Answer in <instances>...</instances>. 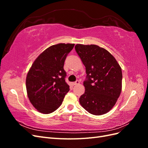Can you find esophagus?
<instances>
[{"label": "esophagus", "mask_w": 148, "mask_h": 148, "mask_svg": "<svg viewBox=\"0 0 148 148\" xmlns=\"http://www.w3.org/2000/svg\"><path fill=\"white\" fill-rule=\"evenodd\" d=\"M79 83V82L78 81V80H77V81H76V82H73L72 83V84H73V86H75V85H77V84H78Z\"/></svg>", "instance_id": "obj_1"}]
</instances>
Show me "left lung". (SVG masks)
<instances>
[{"instance_id": "obj_1", "label": "left lung", "mask_w": 148, "mask_h": 148, "mask_svg": "<svg viewBox=\"0 0 148 148\" xmlns=\"http://www.w3.org/2000/svg\"><path fill=\"white\" fill-rule=\"evenodd\" d=\"M86 68L85 92L79 103L89 113L106 114L114 106L122 91V72L114 57L105 49L91 44L75 47Z\"/></svg>"}]
</instances>
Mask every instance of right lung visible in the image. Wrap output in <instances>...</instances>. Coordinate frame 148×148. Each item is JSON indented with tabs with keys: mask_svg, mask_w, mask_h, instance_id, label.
<instances>
[{
	"mask_svg": "<svg viewBox=\"0 0 148 148\" xmlns=\"http://www.w3.org/2000/svg\"><path fill=\"white\" fill-rule=\"evenodd\" d=\"M74 46L60 43L48 47L29 69L26 79V91L31 103L39 112L48 114L56 110L69 91L64 65Z\"/></svg>",
	"mask_w": 148,
	"mask_h": 148,
	"instance_id": "1",
	"label": "right lung"
}]
</instances>
